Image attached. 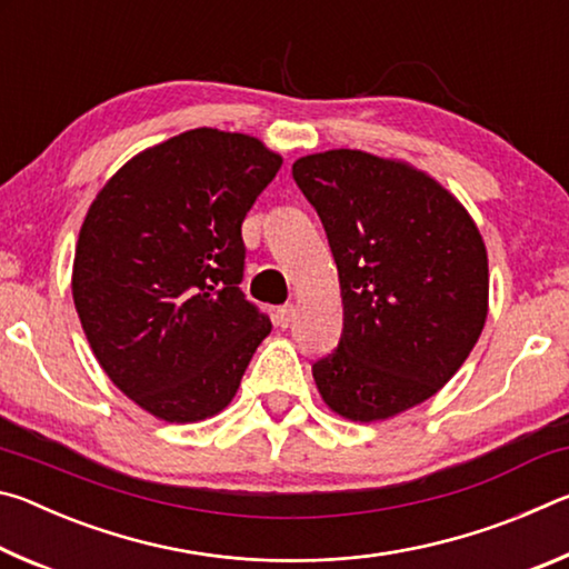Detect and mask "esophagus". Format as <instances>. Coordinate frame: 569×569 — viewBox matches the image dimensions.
<instances>
[{"instance_id":"34e87169","label":"esophagus","mask_w":569,"mask_h":569,"mask_svg":"<svg viewBox=\"0 0 569 569\" xmlns=\"http://www.w3.org/2000/svg\"><path fill=\"white\" fill-rule=\"evenodd\" d=\"M293 313H296V308L291 303L281 306V308H278V323H281L283 329H288V323L293 321Z\"/></svg>"}]
</instances>
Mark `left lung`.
I'll return each mask as SVG.
<instances>
[{
	"label": "left lung",
	"mask_w": 569,
	"mask_h": 569,
	"mask_svg": "<svg viewBox=\"0 0 569 569\" xmlns=\"http://www.w3.org/2000/svg\"><path fill=\"white\" fill-rule=\"evenodd\" d=\"M339 268L343 331L313 363L351 421L397 417L445 387L487 319V248L465 206L427 172L361 150L293 162Z\"/></svg>",
	"instance_id": "obj_1"
}]
</instances>
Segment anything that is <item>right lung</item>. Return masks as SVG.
I'll return each instance as SVG.
<instances>
[{
	"instance_id": "obj_1",
	"label": "right lung",
	"mask_w": 569,
	"mask_h": 569,
	"mask_svg": "<svg viewBox=\"0 0 569 569\" xmlns=\"http://www.w3.org/2000/svg\"><path fill=\"white\" fill-rule=\"evenodd\" d=\"M281 166L250 134L198 128L124 162L92 200L74 308L104 373L152 417L223 411L271 333L240 291V226Z\"/></svg>"
}]
</instances>
